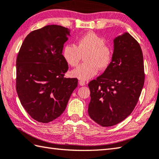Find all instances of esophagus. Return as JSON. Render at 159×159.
I'll return each instance as SVG.
<instances>
[{
    "label": "esophagus",
    "mask_w": 159,
    "mask_h": 159,
    "mask_svg": "<svg viewBox=\"0 0 159 159\" xmlns=\"http://www.w3.org/2000/svg\"><path fill=\"white\" fill-rule=\"evenodd\" d=\"M79 84H80V86H84L86 84V83H85V82H84V81L81 80L79 82Z\"/></svg>",
    "instance_id": "obj_1"
}]
</instances>
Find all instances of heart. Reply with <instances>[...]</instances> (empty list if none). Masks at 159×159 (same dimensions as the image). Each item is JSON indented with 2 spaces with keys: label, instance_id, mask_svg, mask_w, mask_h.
Returning a JSON list of instances; mask_svg holds the SVG:
<instances>
[{
  "label": "heart",
  "instance_id": "b5f03b06",
  "mask_svg": "<svg viewBox=\"0 0 159 159\" xmlns=\"http://www.w3.org/2000/svg\"><path fill=\"white\" fill-rule=\"evenodd\" d=\"M63 57L68 65L76 66L84 55L85 63L70 72L72 77L88 80L100 70L109 67L112 59V50L102 37L93 32L83 34L77 39L76 46L66 44L62 50Z\"/></svg>",
  "mask_w": 159,
  "mask_h": 159
}]
</instances>
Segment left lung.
<instances>
[{"label": "left lung", "instance_id": "obj_1", "mask_svg": "<svg viewBox=\"0 0 159 159\" xmlns=\"http://www.w3.org/2000/svg\"><path fill=\"white\" fill-rule=\"evenodd\" d=\"M144 82L141 48L132 36L125 32L113 40L109 67L88 84L90 118L102 127H111L124 120L135 108Z\"/></svg>", "mask_w": 159, "mask_h": 159}]
</instances>
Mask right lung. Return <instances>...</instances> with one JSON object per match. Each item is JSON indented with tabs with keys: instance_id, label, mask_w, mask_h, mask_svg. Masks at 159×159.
Returning a JSON list of instances; mask_svg holds the SVG:
<instances>
[{
	"instance_id": "1",
	"label": "right lung",
	"mask_w": 159,
	"mask_h": 159,
	"mask_svg": "<svg viewBox=\"0 0 159 159\" xmlns=\"http://www.w3.org/2000/svg\"><path fill=\"white\" fill-rule=\"evenodd\" d=\"M70 30L46 25L31 32L16 58V92L22 106L32 118L48 123L64 111L77 78H66L68 66L63 57L64 44Z\"/></svg>"
}]
</instances>
